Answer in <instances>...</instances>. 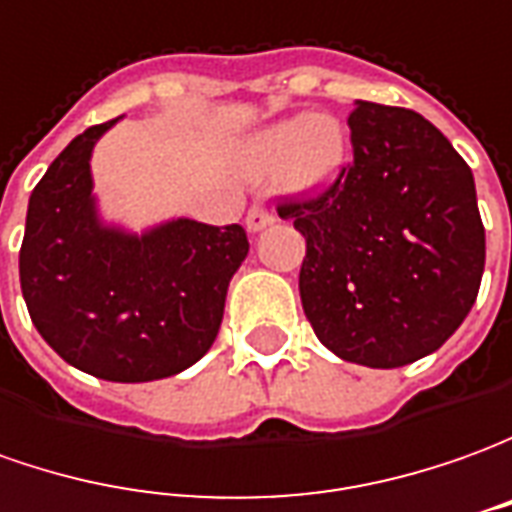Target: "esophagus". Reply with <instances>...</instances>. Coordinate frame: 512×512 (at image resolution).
<instances>
[{"label":"esophagus","instance_id":"1","mask_svg":"<svg viewBox=\"0 0 512 512\" xmlns=\"http://www.w3.org/2000/svg\"><path fill=\"white\" fill-rule=\"evenodd\" d=\"M274 224V212H269L266 207H260V204H255L252 210L246 212V229L249 232H260V229H266Z\"/></svg>","mask_w":512,"mask_h":512}]
</instances>
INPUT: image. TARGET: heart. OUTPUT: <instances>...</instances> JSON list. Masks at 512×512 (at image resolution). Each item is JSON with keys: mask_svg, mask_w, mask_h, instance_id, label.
Wrapping results in <instances>:
<instances>
[{"mask_svg": "<svg viewBox=\"0 0 512 512\" xmlns=\"http://www.w3.org/2000/svg\"><path fill=\"white\" fill-rule=\"evenodd\" d=\"M350 159V137L333 114H294L263 125L243 142L241 165L249 176H277L291 193H322Z\"/></svg>", "mask_w": 512, "mask_h": 512, "instance_id": "obj_1", "label": "heart"}]
</instances>
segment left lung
Segmentation results:
<instances>
[{
    "label": "left lung",
    "instance_id": "8db88e82",
    "mask_svg": "<svg viewBox=\"0 0 512 512\" xmlns=\"http://www.w3.org/2000/svg\"><path fill=\"white\" fill-rule=\"evenodd\" d=\"M353 162L280 218L305 235L302 311L344 361L392 370L460 328L485 271L474 173L412 109L356 100Z\"/></svg>",
    "mask_w": 512,
    "mask_h": 512
}]
</instances>
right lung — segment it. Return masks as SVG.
<instances>
[{
  "mask_svg": "<svg viewBox=\"0 0 512 512\" xmlns=\"http://www.w3.org/2000/svg\"><path fill=\"white\" fill-rule=\"evenodd\" d=\"M117 120L72 139L30 193L19 280L33 325L66 364L142 384L210 350L249 241L238 224L170 218L131 232L106 221L92 151Z\"/></svg>",
  "mask_w": 512,
  "mask_h": 512,
  "instance_id": "right-lung-1",
  "label": "right lung"
}]
</instances>
